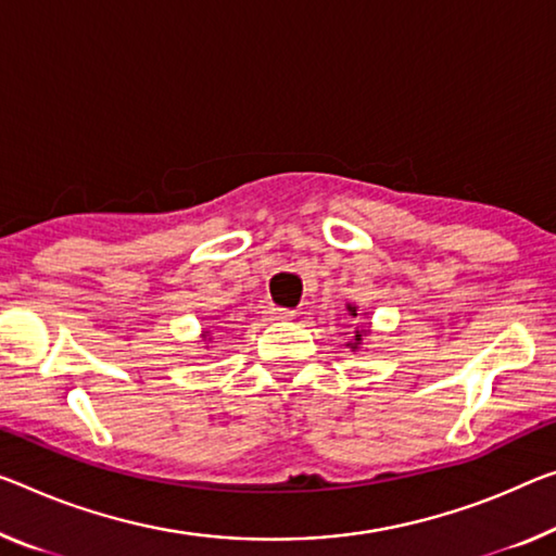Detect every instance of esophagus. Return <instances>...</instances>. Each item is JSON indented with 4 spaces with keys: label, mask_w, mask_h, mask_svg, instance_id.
<instances>
[{
    "label": "esophagus",
    "mask_w": 556,
    "mask_h": 556,
    "mask_svg": "<svg viewBox=\"0 0 556 556\" xmlns=\"http://www.w3.org/2000/svg\"><path fill=\"white\" fill-rule=\"evenodd\" d=\"M268 315L276 320H286V318H293L295 311H286V307H270Z\"/></svg>",
    "instance_id": "esophagus-1"
}]
</instances>
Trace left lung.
<instances>
[{"instance_id":"1","label":"left lung","mask_w":556,"mask_h":556,"mask_svg":"<svg viewBox=\"0 0 556 556\" xmlns=\"http://www.w3.org/2000/svg\"><path fill=\"white\" fill-rule=\"evenodd\" d=\"M348 313L350 315H353V318H355V315H357V307L355 305H348ZM365 332L367 330H355V338H353V343H348L350 348H353V350H357V348H361V343H363V336H365Z\"/></svg>"}]
</instances>
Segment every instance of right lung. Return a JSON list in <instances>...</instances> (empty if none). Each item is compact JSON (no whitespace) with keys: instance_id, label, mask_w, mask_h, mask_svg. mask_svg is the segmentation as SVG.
Instances as JSON below:
<instances>
[{"instance_id":"add662e5","label":"right lung","mask_w":556,"mask_h":556,"mask_svg":"<svg viewBox=\"0 0 556 556\" xmlns=\"http://www.w3.org/2000/svg\"><path fill=\"white\" fill-rule=\"evenodd\" d=\"M203 338H206V332H203Z\"/></svg>"}]
</instances>
